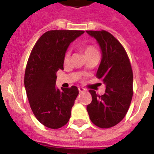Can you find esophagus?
<instances>
[{
  "label": "esophagus",
  "instance_id": "obj_1",
  "mask_svg": "<svg viewBox=\"0 0 154 154\" xmlns=\"http://www.w3.org/2000/svg\"><path fill=\"white\" fill-rule=\"evenodd\" d=\"M78 90H79L80 93H83L84 91H85V89H84V88H82V87H80V88H78Z\"/></svg>",
  "mask_w": 154,
  "mask_h": 154
}]
</instances>
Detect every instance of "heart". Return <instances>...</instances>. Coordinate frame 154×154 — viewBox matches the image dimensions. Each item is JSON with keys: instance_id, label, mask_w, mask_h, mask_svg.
Returning a JSON list of instances; mask_svg holds the SVG:
<instances>
[{"instance_id": "1", "label": "heart", "mask_w": 154, "mask_h": 154, "mask_svg": "<svg viewBox=\"0 0 154 154\" xmlns=\"http://www.w3.org/2000/svg\"><path fill=\"white\" fill-rule=\"evenodd\" d=\"M84 53L86 57H89V56L92 55L94 53H97V50L94 46H92V45H87V46H85L84 48ZM69 57L70 52L67 51L65 53V56H64V61H65V63H67L69 60Z\"/></svg>"}]
</instances>
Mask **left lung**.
<instances>
[{
  "label": "left lung",
  "mask_w": 154,
  "mask_h": 154,
  "mask_svg": "<svg viewBox=\"0 0 154 154\" xmlns=\"http://www.w3.org/2000/svg\"><path fill=\"white\" fill-rule=\"evenodd\" d=\"M98 42L102 58L97 77L105 85L100 96L90 89L92 101L87 105L89 118L95 125L108 129L118 124L128 112L133 97V70L124 47L107 31H86Z\"/></svg>",
  "instance_id": "1"
}]
</instances>
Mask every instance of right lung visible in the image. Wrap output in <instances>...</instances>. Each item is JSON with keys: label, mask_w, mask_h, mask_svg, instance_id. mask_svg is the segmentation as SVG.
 Listing matches in <instances>:
<instances>
[{"label": "right lung", "mask_w": 154, "mask_h": 154, "mask_svg": "<svg viewBox=\"0 0 154 154\" xmlns=\"http://www.w3.org/2000/svg\"><path fill=\"white\" fill-rule=\"evenodd\" d=\"M82 30H50L32 48L25 72V87L33 114L45 126L59 129L69 122L71 109L79 94L77 87L56 88L57 72L64 69L68 47Z\"/></svg>", "instance_id": "obj_1"}]
</instances>
